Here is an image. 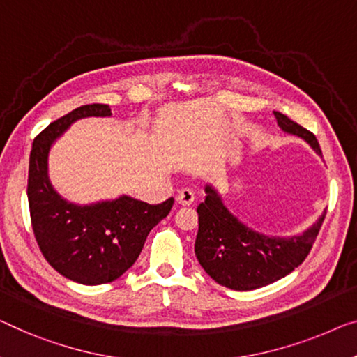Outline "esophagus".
I'll list each match as a JSON object with an SVG mask.
<instances>
[{
	"mask_svg": "<svg viewBox=\"0 0 357 357\" xmlns=\"http://www.w3.org/2000/svg\"><path fill=\"white\" fill-rule=\"evenodd\" d=\"M194 192L190 189H181L179 192H178V195H176V200H178V204H181V205H184V206H189V205H192L194 204Z\"/></svg>",
	"mask_w": 357,
	"mask_h": 357,
	"instance_id": "obj_1",
	"label": "esophagus"
}]
</instances>
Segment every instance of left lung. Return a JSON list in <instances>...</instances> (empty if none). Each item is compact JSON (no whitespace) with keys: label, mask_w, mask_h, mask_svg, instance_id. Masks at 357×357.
<instances>
[{"label":"left lung","mask_w":357,"mask_h":357,"mask_svg":"<svg viewBox=\"0 0 357 357\" xmlns=\"http://www.w3.org/2000/svg\"><path fill=\"white\" fill-rule=\"evenodd\" d=\"M282 130L300 136L322 155L316 136L289 116L274 112ZM205 202L197 206L199 232L195 255L210 278L232 290H255L285 278L310 255L326 213L300 236L268 237L243 226L206 185Z\"/></svg>","instance_id":"left-lung-1"}]
</instances>
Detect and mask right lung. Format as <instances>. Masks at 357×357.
<instances>
[{
	"instance_id": "1",
	"label": "right lung",
	"mask_w": 357,
	"mask_h": 357,
	"mask_svg": "<svg viewBox=\"0 0 357 357\" xmlns=\"http://www.w3.org/2000/svg\"><path fill=\"white\" fill-rule=\"evenodd\" d=\"M105 104H86L47 125L35 137L29 165L30 220L46 261L63 278L84 285L119 279L139 257L149 232L172 210L174 199L149 205L131 197L73 205L52 189L47 153L57 136L83 116H109Z\"/></svg>"
}]
</instances>
